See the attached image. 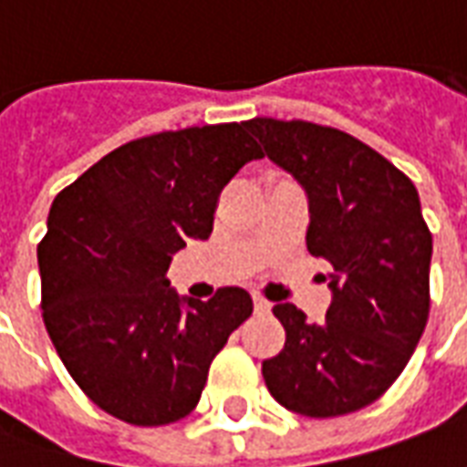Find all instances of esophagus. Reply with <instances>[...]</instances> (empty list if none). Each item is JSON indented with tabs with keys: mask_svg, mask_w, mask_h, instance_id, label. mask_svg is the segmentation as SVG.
<instances>
[{
	"mask_svg": "<svg viewBox=\"0 0 467 467\" xmlns=\"http://www.w3.org/2000/svg\"><path fill=\"white\" fill-rule=\"evenodd\" d=\"M253 303H254V313H257V315H267V313H270V307H273V305L267 303L265 297H260V295H254Z\"/></svg>",
	"mask_w": 467,
	"mask_h": 467,
	"instance_id": "esophagus-1",
	"label": "esophagus"
}]
</instances>
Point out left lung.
<instances>
[{
	"label": "left lung",
	"mask_w": 467,
	"mask_h": 467,
	"mask_svg": "<svg viewBox=\"0 0 467 467\" xmlns=\"http://www.w3.org/2000/svg\"><path fill=\"white\" fill-rule=\"evenodd\" d=\"M244 127L307 197V250L333 265L320 325L275 305L287 340L263 362L275 400L307 418L370 405L398 380L431 310L432 237L415 184L372 147L313 122L254 117Z\"/></svg>",
	"instance_id": "1"
}]
</instances>
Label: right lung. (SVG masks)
<instances>
[{"label": "right lung", "instance_id": "1", "mask_svg": "<svg viewBox=\"0 0 467 467\" xmlns=\"http://www.w3.org/2000/svg\"><path fill=\"white\" fill-rule=\"evenodd\" d=\"M244 122L134 140L57 194L36 247L42 310L69 375L132 425L200 402L210 362L253 315L243 287L194 300L170 287L172 254L213 234L223 187L263 152Z\"/></svg>", "mask_w": 467, "mask_h": 467}]
</instances>
